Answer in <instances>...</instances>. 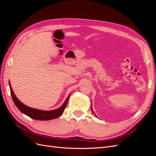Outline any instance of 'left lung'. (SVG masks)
Returning a JSON list of instances; mask_svg holds the SVG:
<instances>
[{"label":"left lung","instance_id":"1","mask_svg":"<svg viewBox=\"0 0 156 156\" xmlns=\"http://www.w3.org/2000/svg\"><path fill=\"white\" fill-rule=\"evenodd\" d=\"M92 112L94 114V111H93V110H92ZM94 115H95V114H94Z\"/></svg>","mask_w":156,"mask_h":156}]
</instances>
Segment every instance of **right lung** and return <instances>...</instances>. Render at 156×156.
I'll return each mask as SVG.
<instances>
[{
  "mask_svg": "<svg viewBox=\"0 0 156 156\" xmlns=\"http://www.w3.org/2000/svg\"><path fill=\"white\" fill-rule=\"evenodd\" d=\"M9 85H10L11 95L13 99V101L14 103H15L16 107L19 108V110H20L22 113H23V114L26 115L27 116H29L30 118H31V119H33L34 120H49L52 119H55L56 118L60 116L61 115H62V113L66 108V107L67 105V103L70 95V94H69V96L66 98V101H64V104L60 108H57V109H55L52 111L39 110V109H36V108L29 107L25 105V104H23L22 102H21L18 100V98H17L15 94L13 93V91L10 82H9Z\"/></svg>",
  "mask_w": 156,
  "mask_h": 156,
  "instance_id": "right-lung-1",
  "label": "right lung"
}]
</instances>
